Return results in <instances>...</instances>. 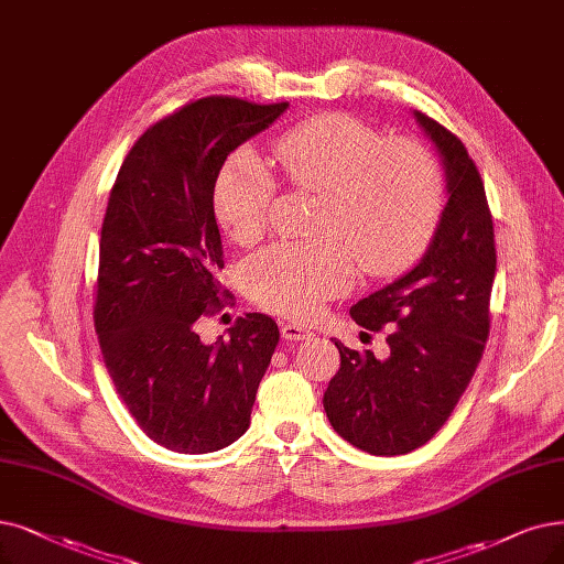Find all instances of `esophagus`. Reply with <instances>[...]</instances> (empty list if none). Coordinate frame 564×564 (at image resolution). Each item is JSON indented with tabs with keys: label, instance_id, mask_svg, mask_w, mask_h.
<instances>
[{
	"label": "esophagus",
	"instance_id": "esophagus-1",
	"mask_svg": "<svg viewBox=\"0 0 564 564\" xmlns=\"http://www.w3.org/2000/svg\"><path fill=\"white\" fill-rule=\"evenodd\" d=\"M282 337L289 343H301V340H310L312 337V330L301 326V324H282Z\"/></svg>",
	"mask_w": 564,
	"mask_h": 564
}]
</instances>
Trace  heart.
Wrapping results in <instances>:
<instances>
[{"label":"heart","mask_w":564,"mask_h":564,"mask_svg":"<svg viewBox=\"0 0 564 564\" xmlns=\"http://www.w3.org/2000/svg\"><path fill=\"white\" fill-rule=\"evenodd\" d=\"M291 187L322 194L314 242H278L247 265V289L265 310L310 317L354 280L356 259L370 275H398L433 242L444 180L412 141H387L347 112H324L291 127L273 145ZM275 175L252 148L234 152L215 180V215L236 242L261 238Z\"/></svg>","instance_id":"obj_1"}]
</instances>
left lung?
Instances as JSON below:
<instances>
[{"label": "left lung", "mask_w": 564, "mask_h": 564, "mask_svg": "<svg viewBox=\"0 0 564 564\" xmlns=\"http://www.w3.org/2000/svg\"><path fill=\"white\" fill-rule=\"evenodd\" d=\"M442 156L448 200L433 242L408 275L351 305L368 330L391 328L389 356L335 343L340 370L324 393L333 431L372 456L423 446L475 375L490 330L495 234L484 180L456 133L414 110Z\"/></svg>", "instance_id": "1"}]
</instances>
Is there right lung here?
Instances as JSON below:
<instances>
[{
	"label": "right lung",
	"mask_w": 564,
	"mask_h": 564,
	"mask_svg": "<svg viewBox=\"0 0 564 564\" xmlns=\"http://www.w3.org/2000/svg\"><path fill=\"white\" fill-rule=\"evenodd\" d=\"M286 108L192 101L133 143L108 196L95 301L104 364L141 431L177 454H210L245 435L280 340L261 312L238 317L213 345L196 319L229 301L217 280V173Z\"/></svg>",
	"instance_id": "1"
}]
</instances>
